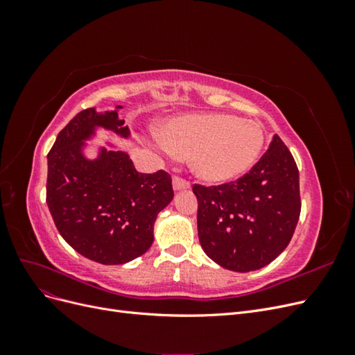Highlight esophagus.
Listing matches in <instances>:
<instances>
[{"mask_svg":"<svg viewBox=\"0 0 355 355\" xmlns=\"http://www.w3.org/2000/svg\"><path fill=\"white\" fill-rule=\"evenodd\" d=\"M173 188H175L176 191L189 189V188H191V184H189V182H188L187 179H184V178L173 176Z\"/></svg>","mask_w":355,"mask_h":355,"instance_id":"esophagus-1","label":"esophagus"}]
</instances>
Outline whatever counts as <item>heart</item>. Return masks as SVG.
<instances>
[{
	"instance_id": "b5f03b06",
	"label": "heart",
	"mask_w": 355,
	"mask_h": 355,
	"mask_svg": "<svg viewBox=\"0 0 355 355\" xmlns=\"http://www.w3.org/2000/svg\"><path fill=\"white\" fill-rule=\"evenodd\" d=\"M166 153L191 155L196 173L209 182H225L249 170L263 146L259 123L228 114L182 115L159 128Z\"/></svg>"
}]
</instances>
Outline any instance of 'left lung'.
Wrapping results in <instances>:
<instances>
[{"label":"left lung","instance_id":"left-lung-1","mask_svg":"<svg viewBox=\"0 0 355 355\" xmlns=\"http://www.w3.org/2000/svg\"><path fill=\"white\" fill-rule=\"evenodd\" d=\"M198 239L220 266L249 272L272 262L293 237L300 214L299 170L277 135L259 161L237 180L194 184Z\"/></svg>","mask_w":355,"mask_h":355}]
</instances>
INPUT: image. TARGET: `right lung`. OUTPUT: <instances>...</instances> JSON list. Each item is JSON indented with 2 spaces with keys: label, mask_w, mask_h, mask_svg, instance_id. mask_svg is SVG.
I'll return each instance as SVG.
<instances>
[{
  "label": "right lung",
  "mask_w": 355,
  "mask_h": 355,
  "mask_svg": "<svg viewBox=\"0 0 355 355\" xmlns=\"http://www.w3.org/2000/svg\"><path fill=\"white\" fill-rule=\"evenodd\" d=\"M123 124L116 111L84 110L62 128L47 155L46 201L58 231L73 250L103 265L144 254L154 241L157 214L175 196L167 171L139 173L125 153L103 148L93 161L83 155V141L96 127L127 137Z\"/></svg>",
  "instance_id": "add662e5"
}]
</instances>
